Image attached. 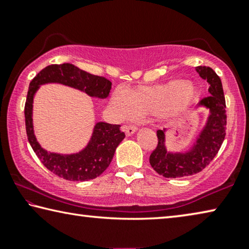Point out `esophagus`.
<instances>
[{"label":"esophagus","instance_id":"obj_1","mask_svg":"<svg viewBox=\"0 0 249 249\" xmlns=\"http://www.w3.org/2000/svg\"><path fill=\"white\" fill-rule=\"evenodd\" d=\"M136 126L134 125H124L123 126V131L125 132V134L127 136H131L134 134V133L136 132Z\"/></svg>","mask_w":249,"mask_h":249}]
</instances>
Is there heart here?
<instances>
[{
    "instance_id": "heart-1",
    "label": "heart",
    "mask_w": 249,
    "mask_h": 249,
    "mask_svg": "<svg viewBox=\"0 0 249 249\" xmlns=\"http://www.w3.org/2000/svg\"><path fill=\"white\" fill-rule=\"evenodd\" d=\"M198 87L192 81L174 79L153 86H140L125 92L116 89L109 106L118 120H128L133 115L155 114L163 121L179 118L195 106Z\"/></svg>"
}]
</instances>
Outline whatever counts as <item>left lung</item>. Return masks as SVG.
I'll list each match as a JSON object with an SVG mask.
<instances>
[{
    "instance_id": "obj_1",
    "label": "left lung",
    "mask_w": 249,
    "mask_h": 249,
    "mask_svg": "<svg viewBox=\"0 0 249 249\" xmlns=\"http://www.w3.org/2000/svg\"><path fill=\"white\" fill-rule=\"evenodd\" d=\"M196 71L209 84L210 96L203 98L196 109L208 110L206 123L185 151H170L166 146V128L159 129L157 148L150 155V164L164 178H183L202 171L219 151L226 135V102L220 78L210 67L199 66Z\"/></svg>"
}]
</instances>
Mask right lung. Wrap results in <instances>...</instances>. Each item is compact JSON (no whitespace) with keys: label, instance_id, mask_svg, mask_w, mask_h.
<instances>
[{"label":"right lung","instance_id":"obj_1","mask_svg":"<svg viewBox=\"0 0 249 249\" xmlns=\"http://www.w3.org/2000/svg\"><path fill=\"white\" fill-rule=\"evenodd\" d=\"M46 84H60L86 92L90 97L105 99L112 88V83L106 78L91 75L71 64L50 65L42 69L30 83L24 107L29 143L42 164L55 176L69 181L95 179L108 168L115 150L124 140L125 134L120 131L121 125L97 122L87 145L76 153L62 154L47 151L36 140L32 118L36 92L40 86Z\"/></svg>","mask_w":249,"mask_h":249}]
</instances>
